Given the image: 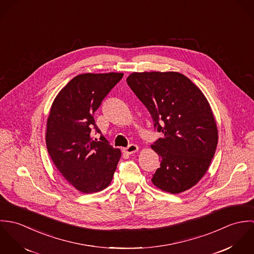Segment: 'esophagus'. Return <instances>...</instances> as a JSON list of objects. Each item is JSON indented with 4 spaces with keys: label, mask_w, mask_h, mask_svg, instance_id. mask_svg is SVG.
Instances as JSON below:
<instances>
[{
    "label": "esophagus",
    "mask_w": 254,
    "mask_h": 254,
    "mask_svg": "<svg viewBox=\"0 0 254 254\" xmlns=\"http://www.w3.org/2000/svg\"><path fill=\"white\" fill-rule=\"evenodd\" d=\"M139 147L138 145H134V144H131L130 145H128L126 148H124V152L127 153V154H132V153H135L136 151H138Z\"/></svg>",
    "instance_id": "1"
}]
</instances>
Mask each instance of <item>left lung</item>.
<instances>
[{"instance_id":"left-lung-1","label":"left lung","mask_w":254,"mask_h":254,"mask_svg":"<svg viewBox=\"0 0 254 254\" xmlns=\"http://www.w3.org/2000/svg\"><path fill=\"white\" fill-rule=\"evenodd\" d=\"M127 84L163 134L151 145L160 158L153 185L171 193L190 189L207 171L217 146V126L206 98L181 73L134 72Z\"/></svg>"}]
</instances>
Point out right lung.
I'll use <instances>...</instances> for the list:
<instances>
[{
	"instance_id": "right-lung-1",
	"label": "right lung",
	"mask_w": 254,
	"mask_h": 254,
	"mask_svg": "<svg viewBox=\"0 0 254 254\" xmlns=\"http://www.w3.org/2000/svg\"><path fill=\"white\" fill-rule=\"evenodd\" d=\"M123 73L80 74L55 99L47 122L48 152L62 175L84 193L106 189L112 180L121 152L101 136L94 113Z\"/></svg>"
}]
</instances>
